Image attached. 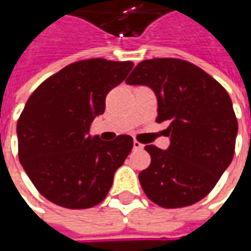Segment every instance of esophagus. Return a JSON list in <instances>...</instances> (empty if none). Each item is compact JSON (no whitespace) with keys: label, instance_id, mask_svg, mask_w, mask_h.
Returning <instances> with one entry per match:
<instances>
[{"label":"esophagus","instance_id":"1","mask_svg":"<svg viewBox=\"0 0 251 251\" xmlns=\"http://www.w3.org/2000/svg\"><path fill=\"white\" fill-rule=\"evenodd\" d=\"M132 148H134V151H141L144 150V145H142L141 142H138L137 140H134V142H132Z\"/></svg>","mask_w":251,"mask_h":251}]
</instances>
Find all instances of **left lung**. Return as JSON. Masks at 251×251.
Returning a JSON list of instances; mask_svg holds the SVG:
<instances>
[{
    "label": "left lung",
    "mask_w": 251,
    "mask_h": 251,
    "mask_svg": "<svg viewBox=\"0 0 251 251\" xmlns=\"http://www.w3.org/2000/svg\"><path fill=\"white\" fill-rule=\"evenodd\" d=\"M158 98L156 123H166V151L147 145L151 165L140 173L144 193L162 208L196 204L215 187L235 153L237 119L225 88L180 58L141 61L127 78Z\"/></svg>",
    "instance_id": "8db88e82"
}]
</instances>
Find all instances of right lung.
<instances>
[{
  "label": "right lung",
  "mask_w": 251,
  "mask_h": 251,
  "mask_svg": "<svg viewBox=\"0 0 251 251\" xmlns=\"http://www.w3.org/2000/svg\"><path fill=\"white\" fill-rule=\"evenodd\" d=\"M131 61L88 58L49 76L29 96L16 124L18 156L37 191L70 209L101 202L114 172L132 150L130 135H88L106 95L132 70Z\"/></svg>",
  "instance_id": "right-lung-1"
}]
</instances>
